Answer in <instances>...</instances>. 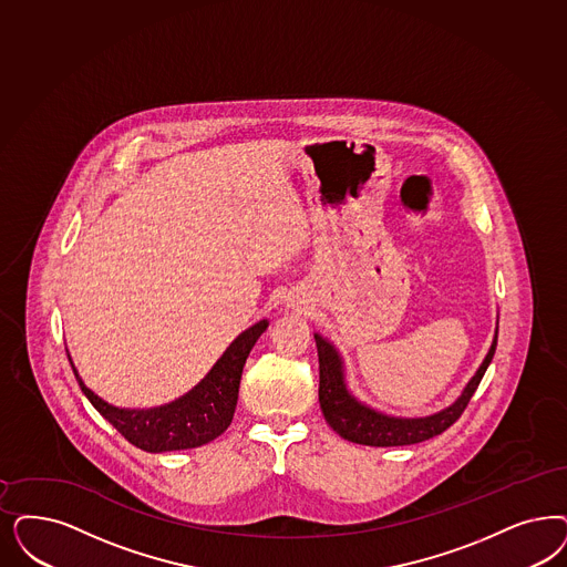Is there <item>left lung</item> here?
<instances>
[{
    "label": "left lung",
    "mask_w": 567,
    "mask_h": 567,
    "mask_svg": "<svg viewBox=\"0 0 567 567\" xmlns=\"http://www.w3.org/2000/svg\"><path fill=\"white\" fill-rule=\"evenodd\" d=\"M313 339H316L318 364H320L318 400H320V409H322L327 423L348 442L383 449V446H411V444L425 442V440L440 435L442 431L449 430L452 423L458 421V416L467 409L468 400L473 398L484 372L494 358L496 341H498V327L494 331V339H492V346H489L484 362L471 377L463 393L450 404L449 409L430 414V416H419V419L390 416V414L374 411L371 406L362 404L360 400H355L348 390L343 358L339 355L337 348L332 346L331 341L322 339L320 334H313Z\"/></svg>",
    "instance_id": "obj_1"
}]
</instances>
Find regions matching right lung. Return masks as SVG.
I'll return each instance as SVG.
<instances>
[{
    "label": "right lung",
    "mask_w": 567,
    "mask_h": 567,
    "mask_svg": "<svg viewBox=\"0 0 567 567\" xmlns=\"http://www.w3.org/2000/svg\"><path fill=\"white\" fill-rule=\"evenodd\" d=\"M266 329L268 320H259L240 332L198 385L165 406L146 411L117 409L104 402L85 388L69 352L66 355L85 398L130 444L146 452L198 449L221 435L233 423L243 367Z\"/></svg>",
    "instance_id": "1"
}]
</instances>
